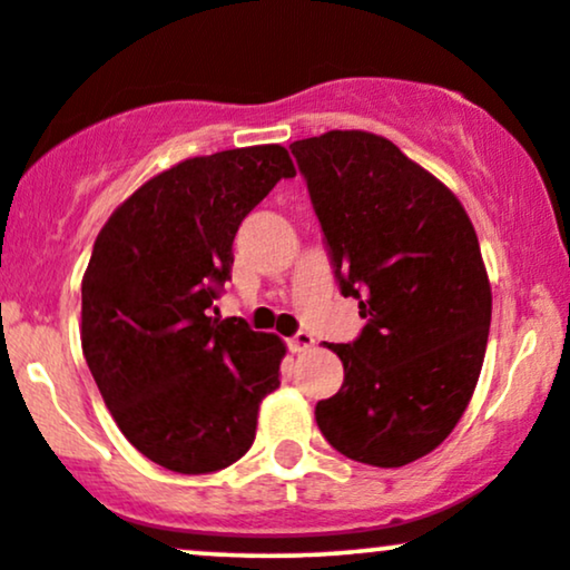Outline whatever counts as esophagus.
Segmentation results:
<instances>
[{"mask_svg": "<svg viewBox=\"0 0 570 570\" xmlns=\"http://www.w3.org/2000/svg\"><path fill=\"white\" fill-rule=\"evenodd\" d=\"M313 345H316V340H313L311 332H297V335L289 340L292 353H305V351H311Z\"/></svg>", "mask_w": 570, "mask_h": 570, "instance_id": "34e87169", "label": "esophagus"}]
</instances>
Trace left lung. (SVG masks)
Returning a JSON list of instances; mask_svg holds the SVG:
<instances>
[{
    "label": "left lung",
    "instance_id": "obj_1",
    "mask_svg": "<svg viewBox=\"0 0 570 570\" xmlns=\"http://www.w3.org/2000/svg\"><path fill=\"white\" fill-rule=\"evenodd\" d=\"M289 149L340 292L367 318L353 343L330 345L345 381L316 423L351 461L407 466L448 440L480 381L493 294L474 225L385 136L326 130Z\"/></svg>",
    "mask_w": 570,
    "mask_h": 570
}]
</instances>
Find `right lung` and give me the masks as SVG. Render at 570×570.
Listing matches in <instances>:
<instances>
[{
    "label": "right lung",
    "mask_w": 570,
    "mask_h": 570,
    "mask_svg": "<svg viewBox=\"0 0 570 570\" xmlns=\"http://www.w3.org/2000/svg\"><path fill=\"white\" fill-rule=\"evenodd\" d=\"M281 144L160 171L115 208L82 276V353L126 440L163 469L208 474L252 448L286 345L214 307L238 225L278 179Z\"/></svg>",
    "instance_id": "right-lung-1"
}]
</instances>
